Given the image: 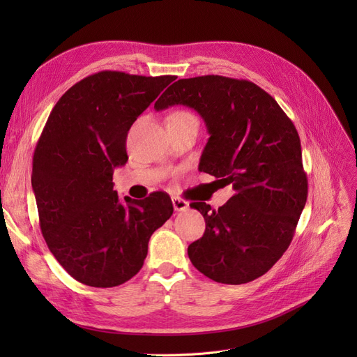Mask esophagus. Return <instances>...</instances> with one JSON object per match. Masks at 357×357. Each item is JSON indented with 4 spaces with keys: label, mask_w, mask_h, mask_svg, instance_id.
Returning a JSON list of instances; mask_svg holds the SVG:
<instances>
[{
    "label": "esophagus",
    "mask_w": 357,
    "mask_h": 357,
    "mask_svg": "<svg viewBox=\"0 0 357 357\" xmlns=\"http://www.w3.org/2000/svg\"><path fill=\"white\" fill-rule=\"evenodd\" d=\"M172 207L176 211H186L189 208V202L181 198H172Z\"/></svg>",
    "instance_id": "34e87169"
}]
</instances>
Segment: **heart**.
I'll return each instance as SVG.
<instances>
[{"label": "heart", "instance_id": "obj_1", "mask_svg": "<svg viewBox=\"0 0 357 357\" xmlns=\"http://www.w3.org/2000/svg\"><path fill=\"white\" fill-rule=\"evenodd\" d=\"M177 114H190V113H188V112H176Z\"/></svg>", "mask_w": 357, "mask_h": 357}]
</instances>
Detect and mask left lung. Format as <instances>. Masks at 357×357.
<instances>
[{
	"label": "left lung",
	"mask_w": 357,
	"mask_h": 357,
	"mask_svg": "<svg viewBox=\"0 0 357 357\" xmlns=\"http://www.w3.org/2000/svg\"><path fill=\"white\" fill-rule=\"evenodd\" d=\"M178 104L198 112L208 129L199 169L235 190L218 210L190 204L205 219L204 235L188 247L190 262L218 283L253 282L287 250L307 202L296 128L271 95L248 80L180 79L155 109Z\"/></svg>",
	"instance_id": "1"
}]
</instances>
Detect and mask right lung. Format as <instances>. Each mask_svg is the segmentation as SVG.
<instances>
[{
	"instance_id": "obj_1",
	"label": "right lung",
	"mask_w": 357,
	"mask_h": 357,
	"mask_svg": "<svg viewBox=\"0 0 357 357\" xmlns=\"http://www.w3.org/2000/svg\"><path fill=\"white\" fill-rule=\"evenodd\" d=\"M176 75L146 77L100 71L63 93L32 159L41 234L77 282L114 287L142 269L152 234L169 218L171 198L119 199L113 171L126 164V137L137 117Z\"/></svg>"
}]
</instances>
